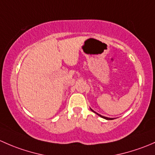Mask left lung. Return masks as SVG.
I'll list each match as a JSON object with an SVG mask.
<instances>
[{
	"label": "left lung",
	"mask_w": 155,
	"mask_h": 155,
	"mask_svg": "<svg viewBox=\"0 0 155 155\" xmlns=\"http://www.w3.org/2000/svg\"><path fill=\"white\" fill-rule=\"evenodd\" d=\"M91 110H92V112L95 113V111H94V110H92V109H91ZM96 113V114H98V116H101V118H104V119H107V120H112V119H112V118H108V117H105V116H101V115L98 114V113Z\"/></svg>",
	"instance_id": "obj_1"
}]
</instances>
